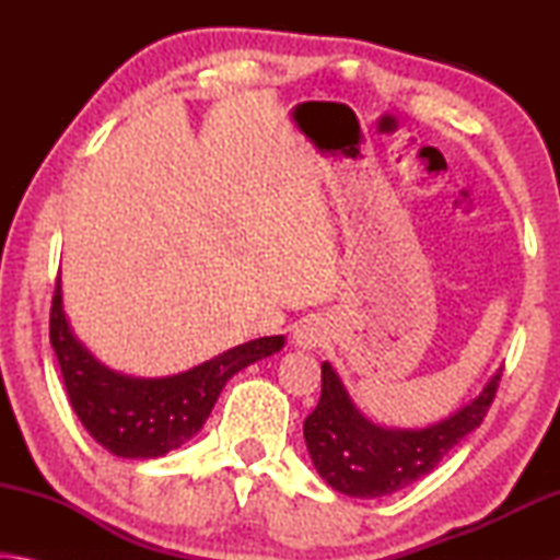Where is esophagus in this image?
Wrapping results in <instances>:
<instances>
[{"mask_svg":"<svg viewBox=\"0 0 560 560\" xmlns=\"http://www.w3.org/2000/svg\"><path fill=\"white\" fill-rule=\"evenodd\" d=\"M293 338H296V343L301 348H316V346L324 343V328L314 324V320H308V324H303V326L296 328Z\"/></svg>","mask_w":560,"mask_h":560,"instance_id":"obj_1","label":"esophagus"}]
</instances>
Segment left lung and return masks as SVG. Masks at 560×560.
I'll use <instances>...</instances> for the list:
<instances>
[{
    "label": "left lung",
    "instance_id": "obj_1",
    "mask_svg": "<svg viewBox=\"0 0 560 560\" xmlns=\"http://www.w3.org/2000/svg\"><path fill=\"white\" fill-rule=\"evenodd\" d=\"M501 371L477 400L454 412L450 420L424 430H385L355 410L334 368L324 363L320 400L303 422V438L314 467L328 487L360 499L387 497L415 485L485 422L497 397Z\"/></svg>",
    "mask_w": 560,
    "mask_h": 560
}]
</instances>
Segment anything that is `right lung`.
Here are the masks:
<instances>
[{
    "mask_svg": "<svg viewBox=\"0 0 560 560\" xmlns=\"http://www.w3.org/2000/svg\"><path fill=\"white\" fill-rule=\"evenodd\" d=\"M49 338L59 358L73 412L101 447L126 459L163 457L202 430L224 383L242 368L277 353L281 336L257 338L207 363L163 381H138L103 368L73 338L61 308V281H56Z\"/></svg>",
    "mask_w": 560,
    "mask_h": 560,
    "instance_id": "1",
    "label": "right lung"
}]
</instances>
